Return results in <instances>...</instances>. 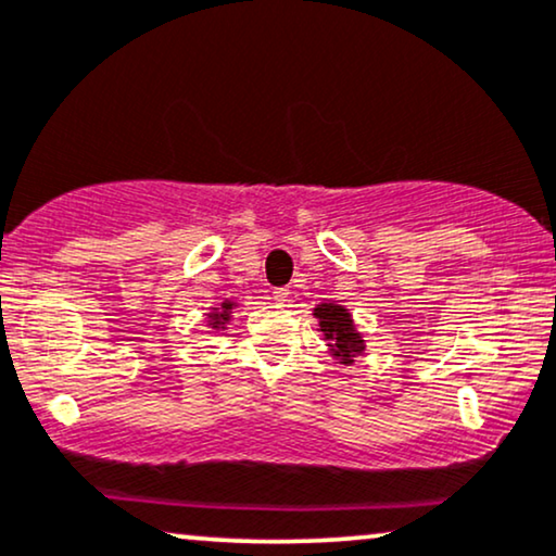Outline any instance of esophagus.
Instances as JSON below:
<instances>
[{
  "instance_id": "esophagus-1",
  "label": "esophagus",
  "mask_w": 556,
  "mask_h": 556,
  "mask_svg": "<svg viewBox=\"0 0 556 556\" xmlns=\"http://www.w3.org/2000/svg\"><path fill=\"white\" fill-rule=\"evenodd\" d=\"M273 301H278V304H286L288 288H273Z\"/></svg>"
}]
</instances>
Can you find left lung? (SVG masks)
<instances>
[{"instance_id":"8db88e82","label":"left lung","mask_w":556,"mask_h":556,"mask_svg":"<svg viewBox=\"0 0 556 556\" xmlns=\"http://www.w3.org/2000/svg\"><path fill=\"white\" fill-rule=\"evenodd\" d=\"M314 316L319 319V327L324 331V340L329 342L334 357L342 363H352V357L365 350V340L357 334L352 316L340 304H319L314 308Z\"/></svg>"}]
</instances>
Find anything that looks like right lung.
<instances>
[{
	"mask_svg": "<svg viewBox=\"0 0 556 556\" xmlns=\"http://www.w3.org/2000/svg\"><path fill=\"white\" fill-rule=\"evenodd\" d=\"M232 306H235L232 301H225V304H222L219 308H214V312L208 314V319H212V321H208V324H212L214 329L225 327V324L229 321V312H232Z\"/></svg>",
	"mask_w": 556,
	"mask_h": 556,
	"instance_id": "add662e5",
	"label": "right lung"
}]
</instances>
